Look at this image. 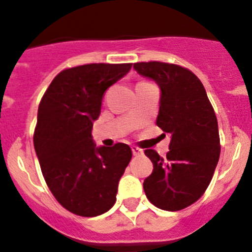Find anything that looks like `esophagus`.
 <instances>
[{
  "label": "esophagus",
  "instance_id": "obj_1",
  "mask_svg": "<svg viewBox=\"0 0 252 252\" xmlns=\"http://www.w3.org/2000/svg\"><path fill=\"white\" fill-rule=\"evenodd\" d=\"M131 150H132V154L133 155H140V154H142V150L140 148H137V146H131Z\"/></svg>",
  "mask_w": 252,
  "mask_h": 252
}]
</instances>
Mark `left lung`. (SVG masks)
<instances>
[{
  "instance_id": "obj_1",
  "label": "left lung",
  "mask_w": 252,
  "mask_h": 252,
  "mask_svg": "<svg viewBox=\"0 0 252 252\" xmlns=\"http://www.w3.org/2000/svg\"><path fill=\"white\" fill-rule=\"evenodd\" d=\"M133 69L159 86L157 125L171 135L166 158L145 150L154 169L144 190L158 208L180 211L197 202L212 180L221 153L217 117L203 84L189 69L161 62L135 63Z\"/></svg>"
}]
</instances>
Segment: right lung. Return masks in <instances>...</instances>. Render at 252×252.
I'll list each match as a JSON object with an SVG mask.
<instances>
[{
    "label": "right lung",
    "mask_w": 252,
    "mask_h": 252,
    "mask_svg": "<svg viewBox=\"0 0 252 252\" xmlns=\"http://www.w3.org/2000/svg\"><path fill=\"white\" fill-rule=\"evenodd\" d=\"M131 65L93 63L64 69L39 104L34 146L40 168L57 201L74 215L95 217L116 202L132 151L122 142L95 146L92 127L103 93Z\"/></svg>",
    "instance_id": "1"
}]
</instances>
